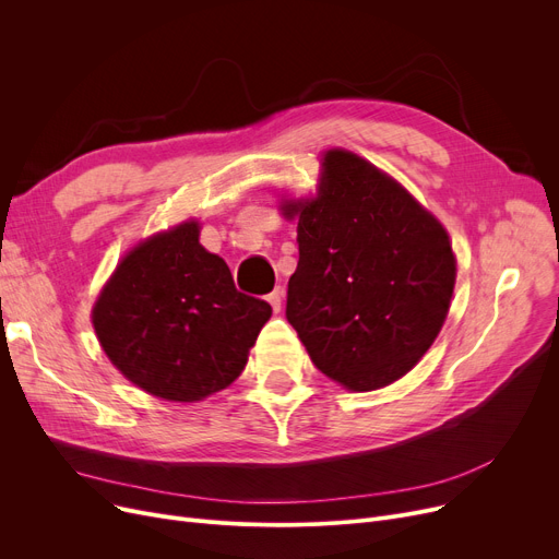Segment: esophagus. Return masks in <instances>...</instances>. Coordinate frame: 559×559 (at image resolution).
<instances>
[{"label": "esophagus", "instance_id": "1", "mask_svg": "<svg viewBox=\"0 0 559 559\" xmlns=\"http://www.w3.org/2000/svg\"><path fill=\"white\" fill-rule=\"evenodd\" d=\"M267 301L272 306L274 312H281V304H283V292L281 289H274L272 295H267Z\"/></svg>", "mask_w": 559, "mask_h": 559}]
</instances>
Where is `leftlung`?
Masks as SVG:
<instances>
[{
  "label": "left lung",
  "instance_id": "obj_1",
  "mask_svg": "<svg viewBox=\"0 0 559 559\" xmlns=\"http://www.w3.org/2000/svg\"><path fill=\"white\" fill-rule=\"evenodd\" d=\"M297 222L287 321L314 367L350 392L413 371L442 331L457 276L444 224L394 176L333 146L317 192L278 199Z\"/></svg>",
  "mask_w": 559,
  "mask_h": 559
}]
</instances>
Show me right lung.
Here are the masks:
<instances>
[{
    "mask_svg": "<svg viewBox=\"0 0 559 559\" xmlns=\"http://www.w3.org/2000/svg\"><path fill=\"white\" fill-rule=\"evenodd\" d=\"M199 235V219H186L133 245L91 312L112 367L171 403L226 390L272 317L267 301L235 289L228 264Z\"/></svg>",
    "mask_w": 559,
    "mask_h": 559,
    "instance_id": "1",
    "label": "right lung"
}]
</instances>
